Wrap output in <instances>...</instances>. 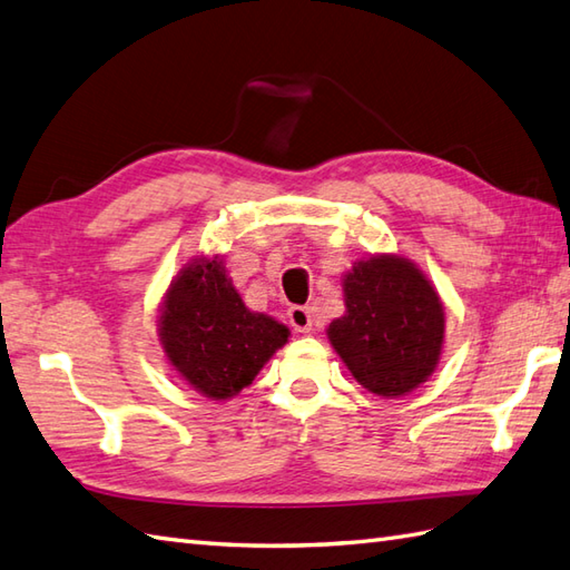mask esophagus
I'll list each match as a JSON object with an SVG mask.
<instances>
[{
	"label": "esophagus",
	"instance_id": "1",
	"mask_svg": "<svg viewBox=\"0 0 570 570\" xmlns=\"http://www.w3.org/2000/svg\"><path fill=\"white\" fill-rule=\"evenodd\" d=\"M288 323L296 330V333H311V327H313L311 308H306V306L288 308Z\"/></svg>",
	"mask_w": 570,
	"mask_h": 570
}]
</instances>
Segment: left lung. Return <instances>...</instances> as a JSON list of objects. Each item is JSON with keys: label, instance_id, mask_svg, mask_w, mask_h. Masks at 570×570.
<instances>
[{"label": "left lung", "instance_id": "obj_1", "mask_svg": "<svg viewBox=\"0 0 570 570\" xmlns=\"http://www.w3.org/2000/svg\"><path fill=\"white\" fill-rule=\"evenodd\" d=\"M345 315L330 323L327 340L352 376L383 399H401L440 364L444 306L413 262L372 255L342 279Z\"/></svg>", "mask_w": 570, "mask_h": 570}]
</instances>
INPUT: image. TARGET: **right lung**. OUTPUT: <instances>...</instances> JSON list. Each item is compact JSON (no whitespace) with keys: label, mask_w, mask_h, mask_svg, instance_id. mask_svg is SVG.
Segmentation results:
<instances>
[{"label":"right lung","mask_w":570,"mask_h":570,"mask_svg":"<svg viewBox=\"0 0 570 570\" xmlns=\"http://www.w3.org/2000/svg\"><path fill=\"white\" fill-rule=\"evenodd\" d=\"M286 342L288 327L245 306L218 255L187 264L160 306L165 356L210 401H228L249 386Z\"/></svg>","instance_id":"obj_1"}]
</instances>
